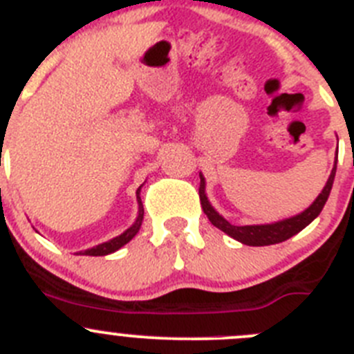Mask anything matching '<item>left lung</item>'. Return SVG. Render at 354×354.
<instances>
[{
	"label": "left lung",
	"mask_w": 354,
	"mask_h": 354,
	"mask_svg": "<svg viewBox=\"0 0 354 354\" xmlns=\"http://www.w3.org/2000/svg\"><path fill=\"white\" fill-rule=\"evenodd\" d=\"M337 171V162L333 165L332 174L328 178L326 185H324L323 192L317 196V199L305 209L300 215L291 216V218H286V221L275 222V224H264V225H232L225 221L224 216H221L215 209L212 208V205L206 199L205 194V178L201 176V185H199V199L201 206H203V212L206 213V216L209 218L215 227H218L221 231H224L225 234H229L234 240L241 241L245 245H250V247H263V245H273L280 243V241L289 240L291 236H295L296 232H300L301 229L307 227L314 218L321 213L324 203L328 201L330 196V190H332L333 178H335Z\"/></svg>",
	"instance_id": "obj_1"
}]
</instances>
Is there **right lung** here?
Segmentation results:
<instances>
[{
  "mask_svg": "<svg viewBox=\"0 0 354 354\" xmlns=\"http://www.w3.org/2000/svg\"><path fill=\"white\" fill-rule=\"evenodd\" d=\"M139 190L138 189V201H139V215H138V221L133 222V225L130 229H127L123 234H120V236L113 238V240L106 241V243H100L97 245V247L93 248H88V250H84V252H79V254H84V256H107V254L111 252H116L118 248H122L123 245L129 243L130 240H132L136 234H138L139 227H141L142 224V215H145V209H142V203H141V197H139Z\"/></svg>",
  "mask_w": 354,
  "mask_h": 354,
  "instance_id": "right-lung-1",
  "label": "right lung"
}]
</instances>
